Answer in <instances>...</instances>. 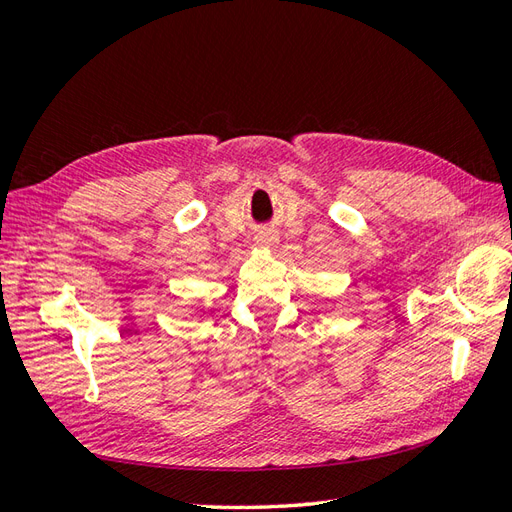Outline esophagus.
Segmentation results:
<instances>
[{
	"label": "esophagus",
	"instance_id": "esophagus-1",
	"mask_svg": "<svg viewBox=\"0 0 512 512\" xmlns=\"http://www.w3.org/2000/svg\"><path fill=\"white\" fill-rule=\"evenodd\" d=\"M258 241H260L262 245H267V247H269V245H275V241H277V239H275V237H262V239H258Z\"/></svg>",
	"mask_w": 512,
	"mask_h": 512
}]
</instances>
